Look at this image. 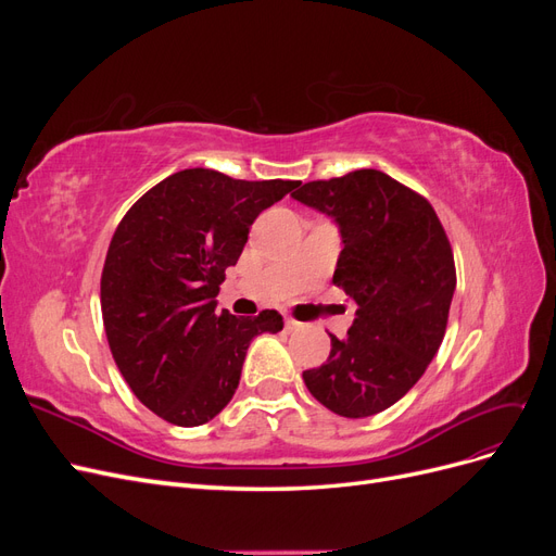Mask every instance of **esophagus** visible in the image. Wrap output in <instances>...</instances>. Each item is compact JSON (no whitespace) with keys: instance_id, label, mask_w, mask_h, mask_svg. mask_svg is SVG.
Segmentation results:
<instances>
[{"instance_id":"esophagus-1","label":"esophagus","mask_w":556,"mask_h":556,"mask_svg":"<svg viewBox=\"0 0 556 556\" xmlns=\"http://www.w3.org/2000/svg\"><path fill=\"white\" fill-rule=\"evenodd\" d=\"M301 327V323H296L294 317H285V331H296Z\"/></svg>"}]
</instances>
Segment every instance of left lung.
<instances>
[{
  "label": "left lung",
  "instance_id": "1",
  "mask_svg": "<svg viewBox=\"0 0 556 556\" xmlns=\"http://www.w3.org/2000/svg\"><path fill=\"white\" fill-rule=\"evenodd\" d=\"M292 197L333 217L343 250L333 285L357 304L345 339L331 336L308 392L336 415L368 417L422 378L439 352L457 271L429 201L378 169L311 180Z\"/></svg>",
  "mask_w": 556,
  "mask_h": 556
}]
</instances>
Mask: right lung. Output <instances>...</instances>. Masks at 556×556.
I'll list each match as a JSON object with an SVG mask.
<instances>
[{"mask_svg":"<svg viewBox=\"0 0 556 556\" xmlns=\"http://www.w3.org/2000/svg\"><path fill=\"white\" fill-rule=\"evenodd\" d=\"M299 185L185 169L117 225L102 271L106 339L131 392L166 422L206 425L237 392L250 341L282 329L276 311L217 313L215 296L255 217Z\"/></svg>","mask_w":556,"mask_h":556,"instance_id":"1","label":"right lung"}]
</instances>
